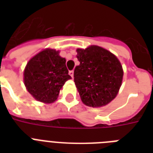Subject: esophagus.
Masks as SVG:
<instances>
[{"instance_id": "obj_1", "label": "esophagus", "mask_w": 153, "mask_h": 153, "mask_svg": "<svg viewBox=\"0 0 153 153\" xmlns=\"http://www.w3.org/2000/svg\"><path fill=\"white\" fill-rule=\"evenodd\" d=\"M69 74L71 76V78H73V77H74V71H70Z\"/></svg>"}]
</instances>
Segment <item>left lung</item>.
I'll list each match as a JSON object with an SVG mask.
<instances>
[{
	"mask_svg": "<svg viewBox=\"0 0 153 153\" xmlns=\"http://www.w3.org/2000/svg\"><path fill=\"white\" fill-rule=\"evenodd\" d=\"M80 62L74 80L84 104L101 107L111 102L121 87L123 70L117 58L98 46L77 49Z\"/></svg>",
	"mask_w": 153,
	"mask_h": 153,
	"instance_id": "1",
	"label": "left lung"
}]
</instances>
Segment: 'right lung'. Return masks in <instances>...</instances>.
<instances>
[{
  "mask_svg": "<svg viewBox=\"0 0 153 153\" xmlns=\"http://www.w3.org/2000/svg\"><path fill=\"white\" fill-rule=\"evenodd\" d=\"M25 85L36 100L51 103L57 99L60 89L71 79L66 59L59 51L46 49L29 60L24 72Z\"/></svg>",
  "mask_w": 153,
  "mask_h": 153,
  "instance_id": "right-lung-1",
  "label": "right lung"
}]
</instances>
